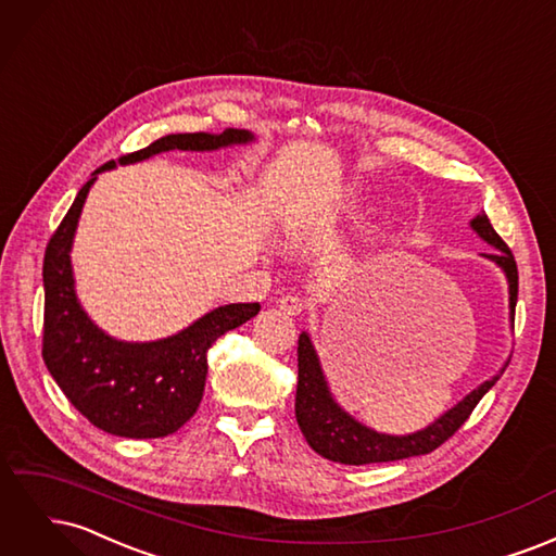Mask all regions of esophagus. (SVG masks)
<instances>
[{
  "instance_id": "obj_1",
  "label": "esophagus",
  "mask_w": 556,
  "mask_h": 556,
  "mask_svg": "<svg viewBox=\"0 0 556 556\" xmlns=\"http://www.w3.org/2000/svg\"><path fill=\"white\" fill-rule=\"evenodd\" d=\"M278 308L282 313H288V315H299L301 311L306 308V301L301 299V296H296V294H285V296L278 299Z\"/></svg>"
}]
</instances>
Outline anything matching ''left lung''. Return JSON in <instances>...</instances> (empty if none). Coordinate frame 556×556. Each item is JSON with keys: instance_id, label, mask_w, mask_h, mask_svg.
<instances>
[{"instance_id": "left-lung-1", "label": "left lung", "mask_w": 556, "mask_h": 556, "mask_svg": "<svg viewBox=\"0 0 556 556\" xmlns=\"http://www.w3.org/2000/svg\"><path fill=\"white\" fill-rule=\"evenodd\" d=\"M470 229H473L482 241L496 248L484 257L498 264L508 278L510 315L515 319L517 264H515L513 252L494 231L490 217L484 213L476 215L473 220H470ZM296 355H299V382H296L294 413H296L299 429L317 454H323L325 459L350 464V466L396 462V459H408V457H417V454L433 452L466 422L468 415L478 406V401L492 390L508 366L506 362V366H503L494 378L484 380L480 387H476L473 392L466 394L457 406L443 413L439 419H433L429 427L406 435H390V433L368 429L336 403V399L329 392L323 366H319L317 352L311 343V336L306 331H301L299 336Z\"/></svg>"}]
</instances>
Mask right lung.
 Instances as JSON below:
<instances>
[{
  "mask_svg": "<svg viewBox=\"0 0 556 556\" xmlns=\"http://www.w3.org/2000/svg\"><path fill=\"white\" fill-rule=\"evenodd\" d=\"M248 129L223 134H169L137 153L123 155L134 164L166 150H217L250 143ZM76 194L72 208L48 241L43 257V362L72 406L90 422L123 439H162L178 431L197 413L208 374V348L229 329L260 313V304L220 306L182 331L160 341L127 343L99 329L83 311L74 290L72 243L86 197L97 174Z\"/></svg>",
  "mask_w": 556,
  "mask_h": 556,
  "instance_id": "right-lung-1",
  "label": "right lung"
}]
</instances>
